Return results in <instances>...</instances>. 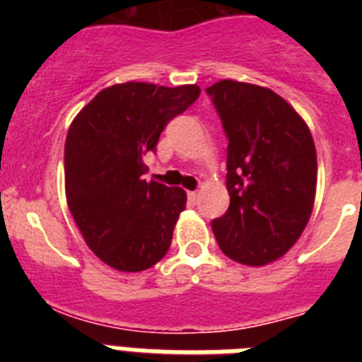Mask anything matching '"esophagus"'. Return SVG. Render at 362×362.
I'll return each instance as SVG.
<instances>
[{"instance_id": "esophagus-1", "label": "esophagus", "mask_w": 362, "mask_h": 362, "mask_svg": "<svg viewBox=\"0 0 362 362\" xmlns=\"http://www.w3.org/2000/svg\"><path fill=\"white\" fill-rule=\"evenodd\" d=\"M188 199H190L192 203H197V199H199V192H188Z\"/></svg>"}]
</instances>
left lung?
<instances>
[{"instance_id": "obj_1", "label": "left lung", "mask_w": 362, "mask_h": 362, "mask_svg": "<svg viewBox=\"0 0 362 362\" xmlns=\"http://www.w3.org/2000/svg\"><path fill=\"white\" fill-rule=\"evenodd\" d=\"M228 139L230 206L212 221L223 254L248 267L284 255L315 199L317 156L303 117L264 86L223 79L206 88Z\"/></svg>"}]
</instances>
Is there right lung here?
<instances>
[{
  "mask_svg": "<svg viewBox=\"0 0 362 362\" xmlns=\"http://www.w3.org/2000/svg\"><path fill=\"white\" fill-rule=\"evenodd\" d=\"M201 94L197 85L121 83L99 92L70 124L65 143L69 210L86 245L108 267L141 272L161 261L185 210L183 188L146 181V152Z\"/></svg>",
  "mask_w": 362,
  "mask_h": 362,
  "instance_id": "obj_1",
  "label": "right lung"
}]
</instances>
